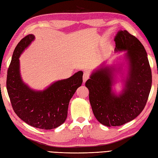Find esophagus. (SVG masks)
Returning <instances> with one entry per match:
<instances>
[{
    "label": "esophagus",
    "mask_w": 158,
    "mask_h": 158,
    "mask_svg": "<svg viewBox=\"0 0 158 158\" xmlns=\"http://www.w3.org/2000/svg\"><path fill=\"white\" fill-rule=\"evenodd\" d=\"M89 77V72L88 71H85L84 73H83V83H85L87 80L88 79Z\"/></svg>",
    "instance_id": "esophagus-1"
}]
</instances>
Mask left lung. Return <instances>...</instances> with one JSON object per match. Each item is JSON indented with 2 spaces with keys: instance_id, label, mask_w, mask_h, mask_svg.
<instances>
[{
  "instance_id": "1",
  "label": "left lung",
  "mask_w": 158,
  "mask_h": 158,
  "mask_svg": "<svg viewBox=\"0 0 158 158\" xmlns=\"http://www.w3.org/2000/svg\"><path fill=\"white\" fill-rule=\"evenodd\" d=\"M114 41L115 52H126L123 58L127 70L122 76V91L116 94L113 87L117 81L115 73L121 71L125 64L117 69L115 65L103 63L85 83L94 115L108 127L122 126L135 119L145 108L152 83L147 52L139 40L127 31H119Z\"/></svg>"
}]
</instances>
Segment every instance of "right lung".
<instances>
[{
    "label": "right lung",
    "mask_w": 158,
    "mask_h": 158,
    "mask_svg": "<svg viewBox=\"0 0 158 158\" xmlns=\"http://www.w3.org/2000/svg\"><path fill=\"white\" fill-rule=\"evenodd\" d=\"M35 39L34 35H28L16 46L7 71L6 89L20 119L32 127L51 130L65 122L70 100L82 84L83 72L53 82L43 90L30 88L22 79L19 58Z\"/></svg>",
    "instance_id": "obj_1"
}]
</instances>
